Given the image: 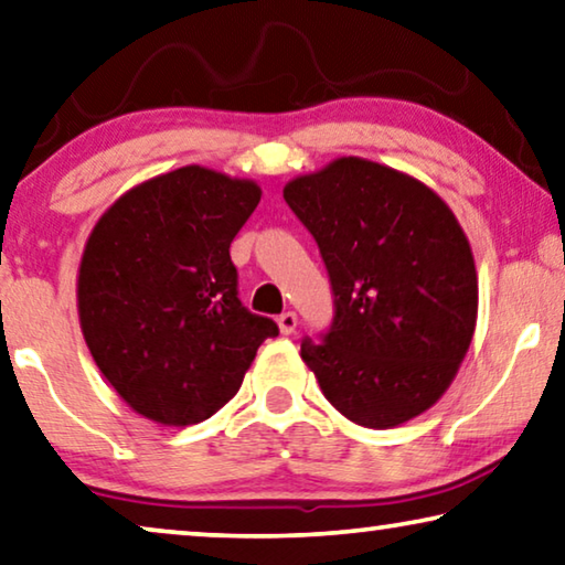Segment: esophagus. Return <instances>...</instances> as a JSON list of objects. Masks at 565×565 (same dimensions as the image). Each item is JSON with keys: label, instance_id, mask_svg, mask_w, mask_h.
<instances>
[{"label": "esophagus", "instance_id": "34e87169", "mask_svg": "<svg viewBox=\"0 0 565 565\" xmlns=\"http://www.w3.org/2000/svg\"><path fill=\"white\" fill-rule=\"evenodd\" d=\"M299 319H297V311H284V315L279 317V330L281 334H291L294 330H297Z\"/></svg>", "mask_w": 565, "mask_h": 565}]
</instances>
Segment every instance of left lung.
I'll use <instances>...</instances> for the list:
<instances>
[{"instance_id":"1","label":"left lung","mask_w":565,"mask_h":565,"mask_svg":"<svg viewBox=\"0 0 565 565\" xmlns=\"http://www.w3.org/2000/svg\"><path fill=\"white\" fill-rule=\"evenodd\" d=\"M315 235L334 322L301 342L324 398L352 424L393 428L434 406L477 324V268L451 207L393 167L340 157L286 182Z\"/></svg>"}]
</instances>
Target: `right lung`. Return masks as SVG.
<instances>
[{"label":"right lung","mask_w":565,"mask_h":565,"mask_svg":"<svg viewBox=\"0 0 565 565\" xmlns=\"http://www.w3.org/2000/svg\"><path fill=\"white\" fill-rule=\"evenodd\" d=\"M260 200L254 180L188 164L114 202L78 268V317L96 365L126 406L192 426L235 393L274 319L238 299L231 243Z\"/></svg>","instance_id":"obj_1"}]
</instances>
